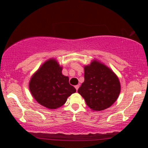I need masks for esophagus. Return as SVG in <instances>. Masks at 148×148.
<instances>
[{"mask_svg": "<svg viewBox=\"0 0 148 148\" xmlns=\"http://www.w3.org/2000/svg\"><path fill=\"white\" fill-rule=\"evenodd\" d=\"M74 87H75V89H77V90H78L79 87V85H76V86H74Z\"/></svg>", "mask_w": 148, "mask_h": 148, "instance_id": "obj_1", "label": "esophagus"}]
</instances>
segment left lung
<instances>
[{
  "mask_svg": "<svg viewBox=\"0 0 148 148\" xmlns=\"http://www.w3.org/2000/svg\"><path fill=\"white\" fill-rule=\"evenodd\" d=\"M78 92L88 107L95 111H101L117 100L120 92V81L108 67L94 61L84 67V82Z\"/></svg>",
  "mask_w": 148,
  "mask_h": 148,
  "instance_id": "obj_1",
  "label": "left lung"
}]
</instances>
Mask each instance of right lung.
<instances>
[{"label": "right lung", "instance_id": "right-lung-1", "mask_svg": "<svg viewBox=\"0 0 148 148\" xmlns=\"http://www.w3.org/2000/svg\"><path fill=\"white\" fill-rule=\"evenodd\" d=\"M62 70L56 61L50 59L41 66L30 81L29 89L33 97L49 109L62 107L68 97L76 92Z\"/></svg>", "mask_w": 148, "mask_h": 148}]
</instances>
